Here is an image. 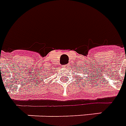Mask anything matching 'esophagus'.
I'll return each mask as SVG.
<instances>
[{
  "instance_id": "34e87169",
  "label": "esophagus",
  "mask_w": 126,
  "mask_h": 126,
  "mask_svg": "<svg viewBox=\"0 0 126 126\" xmlns=\"http://www.w3.org/2000/svg\"><path fill=\"white\" fill-rule=\"evenodd\" d=\"M68 66H69V64H66V65H64L63 66H64V68H67L68 67Z\"/></svg>"
}]
</instances>
